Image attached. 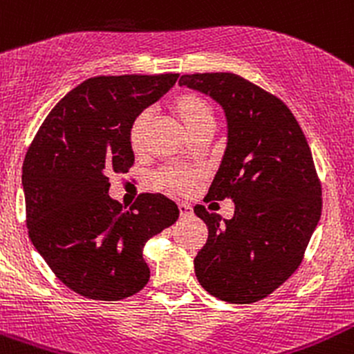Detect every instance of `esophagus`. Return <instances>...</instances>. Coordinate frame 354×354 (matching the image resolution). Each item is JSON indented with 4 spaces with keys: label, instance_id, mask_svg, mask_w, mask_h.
<instances>
[{
    "label": "esophagus",
    "instance_id": "1",
    "mask_svg": "<svg viewBox=\"0 0 354 354\" xmlns=\"http://www.w3.org/2000/svg\"><path fill=\"white\" fill-rule=\"evenodd\" d=\"M178 208H180V215L183 216V218L185 216H189L193 213V208L189 207L188 203H178Z\"/></svg>",
    "mask_w": 354,
    "mask_h": 354
}]
</instances>
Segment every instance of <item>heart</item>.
<instances>
[{
    "mask_svg": "<svg viewBox=\"0 0 354 354\" xmlns=\"http://www.w3.org/2000/svg\"><path fill=\"white\" fill-rule=\"evenodd\" d=\"M174 115L180 119L183 127L195 138L196 134L212 131L215 126V111L212 102L205 95L196 92H185L173 100ZM147 127H149V114L141 112L136 115L129 127V145L134 153H141L146 145ZM196 178L195 171H189L180 166H169L158 173L156 180L162 188L173 189V192H186Z\"/></svg>",
    "mask_w": 354,
    "mask_h": 354,
    "instance_id": "b5f03b06",
    "label": "heart"
}]
</instances>
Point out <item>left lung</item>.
Returning a JSON list of instances; mask_svg holds the SVG:
<instances>
[{
    "mask_svg": "<svg viewBox=\"0 0 354 354\" xmlns=\"http://www.w3.org/2000/svg\"><path fill=\"white\" fill-rule=\"evenodd\" d=\"M180 85L203 92L227 118V149L205 200L232 198L221 220L196 205L208 240L195 257L198 282L234 304L274 292L301 266L321 218V183L301 126L289 107L235 73L181 75Z\"/></svg>",
    "mask_w": 354,
    "mask_h": 354,
    "instance_id": "obj_1",
    "label": "left lung"
}]
</instances>
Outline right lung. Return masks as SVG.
I'll use <instances>...</instances> for the list:
<instances>
[{
	"label": "right lung",
	"mask_w": 354,
	"mask_h": 354,
	"mask_svg": "<svg viewBox=\"0 0 354 354\" xmlns=\"http://www.w3.org/2000/svg\"><path fill=\"white\" fill-rule=\"evenodd\" d=\"M178 73L85 80L46 115L23 162L26 227L38 254L73 292L119 301L149 281L142 247L180 216L142 193L129 209L109 196L111 173L134 165L129 127L176 84Z\"/></svg>",
	"instance_id": "add662e5"
}]
</instances>
